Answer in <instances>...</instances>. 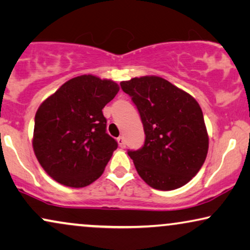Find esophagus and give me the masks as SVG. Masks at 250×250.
<instances>
[{
  "label": "esophagus",
  "instance_id": "esophagus-1",
  "mask_svg": "<svg viewBox=\"0 0 250 250\" xmlns=\"http://www.w3.org/2000/svg\"><path fill=\"white\" fill-rule=\"evenodd\" d=\"M116 141H118V144H119V146L120 147H125V138L122 137V136H120V137L116 139Z\"/></svg>",
  "mask_w": 250,
  "mask_h": 250
}]
</instances>
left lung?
Returning a JSON list of instances; mask_svg holds the SVG:
<instances>
[{"label":"left lung","instance_id":"obj_1","mask_svg":"<svg viewBox=\"0 0 250 250\" xmlns=\"http://www.w3.org/2000/svg\"><path fill=\"white\" fill-rule=\"evenodd\" d=\"M141 115L144 145L128 151L138 175L155 189L182 188L200 170L209 138L200 105L191 95L159 76L120 83Z\"/></svg>","mask_w":250,"mask_h":250}]
</instances>
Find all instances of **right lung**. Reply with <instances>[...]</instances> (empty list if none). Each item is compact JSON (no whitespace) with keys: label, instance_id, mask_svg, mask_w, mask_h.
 <instances>
[{"label":"right lung","instance_id":"obj_1","mask_svg":"<svg viewBox=\"0 0 250 250\" xmlns=\"http://www.w3.org/2000/svg\"><path fill=\"white\" fill-rule=\"evenodd\" d=\"M119 90L112 80L81 75L40 105L33 148L50 177L69 188H84L101 177L118 148L106 132L103 108Z\"/></svg>","mask_w":250,"mask_h":250}]
</instances>
